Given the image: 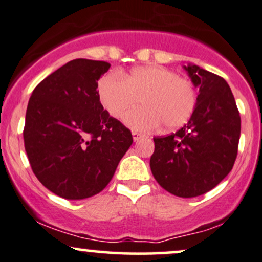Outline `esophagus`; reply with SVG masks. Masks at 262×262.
I'll list each match as a JSON object with an SVG mask.
<instances>
[{"label": "esophagus", "mask_w": 262, "mask_h": 262, "mask_svg": "<svg viewBox=\"0 0 262 262\" xmlns=\"http://www.w3.org/2000/svg\"><path fill=\"white\" fill-rule=\"evenodd\" d=\"M132 137H134V141H135V142H136V141L141 140V138H143V137H144V135L140 134V132L134 131V132H132Z\"/></svg>", "instance_id": "obj_1"}]
</instances>
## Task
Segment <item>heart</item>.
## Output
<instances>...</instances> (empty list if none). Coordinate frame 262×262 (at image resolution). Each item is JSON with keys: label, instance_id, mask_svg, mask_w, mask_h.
I'll use <instances>...</instances> for the list:
<instances>
[{"label": "heart", "instance_id": "obj_1", "mask_svg": "<svg viewBox=\"0 0 262 262\" xmlns=\"http://www.w3.org/2000/svg\"><path fill=\"white\" fill-rule=\"evenodd\" d=\"M98 97L110 116L121 119L137 131H150L162 124L169 130L181 127L196 109L198 93L192 82L163 66H144L128 73L109 72L98 82Z\"/></svg>", "mask_w": 262, "mask_h": 262}]
</instances>
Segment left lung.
<instances>
[{
	"label": "left lung",
	"instance_id": "8db88e82",
	"mask_svg": "<svg viewBox=\"0 0 262 262\" xmlns=\"http://www.w3.org/2000/svg\"><path fill=\"white\" fill-rule=\"evenodd\" d=\"M198 104L189 122L169 136L155 137L150 170L157 183L179 198H196L217 186L234 165L241 115L228 83L196 64L184 66Z\"/></svg>",
	"mask_w": 262,
	"mask_h": 262
}]
</instances>
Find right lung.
I'll return each mask as SVG.
<instances>
[{
	"instance_id": "obj_1",
	"label": "right lung",
	"mask_w": 262,
	"mask_h": 262,
	"mask_svg": "<svg viewBox=\"0 0 262 262\" xmlns=\"http://www.w3.org/2000/svg\"><path fill=\"white\" fill-rule=\"evenodd\" d=\"M109 67L105 61H70L42 79L28 103L23 137L30 167L60 198L100 192L134 142L98 97V79Z\"/></svg>"
}]
</instances>
